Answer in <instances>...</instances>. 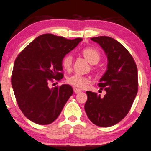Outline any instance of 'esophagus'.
I'll return each mask as SVG.
<instances>
[{"label": "esophagus", "instance_id": "esophagus-1", "mask_svg": "<svg viewBox=\"0 0 151 151\" xmlns=\"http://www.w3.org/2000/svg\"><path fill=\"white\" fill-rule=\"evenodd\" d=\"M74 93L77 94V93H81V92L82 91L80 90V89H79V88H74Z\"/></svg>", "mask_w": 151, "mask_h": 151}]
</instances>
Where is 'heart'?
<instances>
[{"label": "heart", "instance_id": "heart-1", "mask_svg": "<svg viewBox=\"0 0 151 151\" xmlns=\"http://www.w3.org/2000/svg\"><path fill=\"white\" fill-rule=\"evenodd\" d=\"M82 55L91 64H96L101 58V54L97 49L93 47H86L81 50ZM62 66L66 70H70L72 65V57L69 54L64 55L62 58ZM68 83L79 88H84L91 83V79L87 76L75 74L68 78Z\"/></svg>", "mask_w": 151, "mask_h": 151}]
</instances>
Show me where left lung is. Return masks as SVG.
<instances>
[{"instance_id":"obj_1","label":"left lung","mask_w":151,"mask_h":151,"mask_svg":"<svg viewBox=\"0 0 151 151\" xmlns=\"http://www.w3.org/2000/svg\"><path fill=\"white\" fill-rule=\"evenodd\" d=\"M91 39L102 47L108 57V70L99 83L106 94L101 97L87 91L84 109L94 124L108 127L124 119L132 108L139 86L137 67L129 52L115 39L105 36Z\"/></svg>"}]
</instances>
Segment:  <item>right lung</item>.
<instances>
[{
	"label": "right lung",
	"mask_w": 151,
	"mask_h": 151,
	"mask_svg": "<svg viewBox=\"0 0 151 151\" xmlns=\"http://www.w3.org/2000/svg\"><path fill=\"white\" fill-rule=\"evenodd\" d=\"M82 41L45 34L38 36L14 60L11 82L24 115L36 124L47 125L57 119L73 93L70 85L50 88L63 79L62 58Z\"/></svg>",
	"instance_id": "right-lung-1"
}]
</instances>
